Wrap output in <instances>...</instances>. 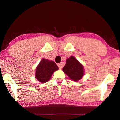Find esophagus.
<instances>
[{
  "label": "esophagus",
  "instance_id": "obj_1",
  "mask_svg": "<svg viewBox=\"0 0 120 120\" xmlns=\"http://www.w3.org/2000/svg\"><path fill=\"white\" fill-rule=\"evenodd\" d=\"M58 66L59 68L60 69H61L62 68V64H61V63H60V64H58Z\"/></svg>",
  "mask_w": 120,
  "mask_h": 120
}]
</instances>
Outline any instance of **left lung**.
<instances>
[{
	"label": "left lung",
	"instance_id": "obj_1",
	"mask_svg": "<svg viewBox=\"0 0 120 120\" xmlns=\"http://www.w3.org/2000/svg\"><path fill=\"white\" fill-rule=\"evenodd\" d=\"M62 70L71 79L75 82L79 80L84 76V67L73 56L66 60V65Z\"/></svg>",
	"mask_w": 120,
	"mask_h": 120
}]
</instances>
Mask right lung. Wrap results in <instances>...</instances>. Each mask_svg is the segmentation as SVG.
Instances as JSON below:
<instances>
[{
  "label": "right lung",
  "instance_id": "1",
  "mask_svg": "<svg viewBox=\"0 0 120 120\" xmlns=\"http://www.w3.org/2000/svg\"><path fill=\"white\" fill-rule=\"evenodd\" d=\"M59 69L53 61L42 59L36 68L35 77L40 82L45 83L50 79L53 73Z\"/></svg>",
  "mask_w": 120,
  "mask_h": 120
}]
</instances>
